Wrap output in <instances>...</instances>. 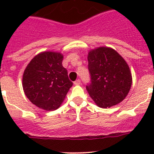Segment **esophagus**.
Masks as SVG:
<instances>
[{
  "mask_svg": "<svg viewBox=\"0 0 154 154\" xmlns=\"http://www.w3.org/2000/svg\"><path fill=\"white\" fill-rule=\"evenodd\" d=\"M74 84L75 85H80V84H81V80H80V79H77V80H76V81L74 82Z\"/></svg>",
  "mask_w": 154,
  "mask_h": 154,
  "instance_id": "34e87169",
  "label": "esophagus"
}]
</instances>
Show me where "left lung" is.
<instances>
[{
    "label": "left lung",
    "instance_id": "8db88e82",
    "mask_svg": "<svg viewBox=\"0 0 154 154\" xmlns=\"http://www.w3.org/2000/svg\"><path fill=\"white\" fill-rule=\"evenodd\" d=\"M91 83L86 85L90 97L101 108L121 103L129 93L132 75L129 65L111 48L99 47L88 55Z\"/></svg>",
    "mask_w": 154,
    "mask_h": 154
}]
</instances>
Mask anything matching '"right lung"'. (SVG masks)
Returning a JSON list of instances; mask_svg holds the SVG:
<instances>
[{"label": "right lung", "mask_w": 154, "mask_h": 154, "mask_svg": "<svg viewBox=\"0 0 154 154\" xmlns=\"http://www.w3.org/2000/svg\"><path fill=\"white\" fill-rule=\"evenodd\" d=\"M62 60L61 53L44 51L35 55L24 70V94L38 108L46 111L58 109L72 86Z\"/></svg>", "instance_id": "1"}]
</instances>
